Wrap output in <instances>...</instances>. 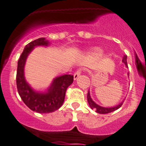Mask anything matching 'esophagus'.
Listing matches in <instances>:
<instances>
[{
    "label": "esophagus",
    "mask_w": 146,
    "mask_h": 146,
    "mask_svg": "<svg viewBox=\"0 0 146 146\" xmlns=\"http://www.w3.org/2000/svg\"><path fill=\"white\" fill-rule=\"evenodd\" d=\"M80 74H81V70H77V72L74 73V80H77V78L79 77V76L80 75Z\"/></svg>",
    "instance_id": "esophagus-1"
}]
</instances>
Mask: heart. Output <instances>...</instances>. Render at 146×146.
Segmentation results:
<instances>
[{"instance_id": "1", "label": "heart", "mask_w": 146, "mask_h": 146, "mask_svg": "<svg viewBox=\"0 0 146 146\" xmlns=\"http://www.w3.org/2000/svg\"><path fill=\"white\" fill-rule=\"evenodd\" d=\"M91 52L92 53H95V54H97L99 52V50L98 48H94L91 50Z\"/></svg>"}]
</instances>
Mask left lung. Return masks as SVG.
Returning <instances> with one entry per match:
<instances>
[{"mask_svg":"<svg viewBox=\"0 0 146 146\" xmlns=\"http://www.w3.org/2000/svg\"><path fill=\"white\" fill-rule=\"evenodd\" d=\"M122 62L125 64V66H126V67H128V65H127V56H126V55H123ZM127 75L129 76V74L128 73ZM87 99H88V102L90 108H91L92 110H94L96 113H100V114H106V113H111V112L115 111V110H118V108H121V105H122V104H123V101L121 102V103H119V104L115 105V106L110 107V108H104V107H102L100 106V105H99V104H96V103L93 100L92 98L91 97L90 91H88V92Z\"/></svg>","mask_w":146,"mask_h":146,"instance_id":"left-lung-1","label":"left lung"}]
</instances>
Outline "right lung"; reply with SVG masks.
<instances>
[{
	"label": "right lung",
	"instance_id": "1",
	"mask_svg": "<svg viewBox=\"0 0 146 146\" xmlns=\"http://www.w3.org/2000/svg\"><path fill=\"white\" fill-rule=\"evenodd\" d=\"M50 42L45 38H39L30 42L23 50L17 64V87L23 102L33 111L38 113H49L57 110L62 106L67 88L73 82L74 77L64 74L55 77L44 91L33 89L25 77V66L29 54L36 47H48Z\"/></svg>",
	"mask_w": 146,
	"mask_h": 146
}]
</instances>
